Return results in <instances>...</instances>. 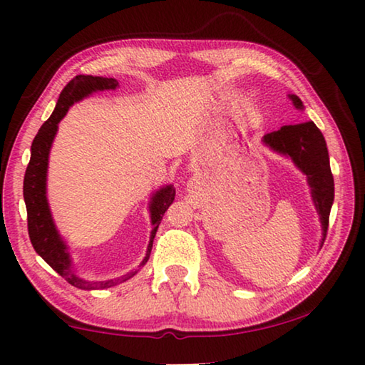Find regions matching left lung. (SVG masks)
Returning a JSON list of instances; mask_svg holds the SVG:
<instances>
[{"mask_svg":"<svg viewBox=\"0 0 365 365\" xmlns=\"http://www.w3.org/2000/svg\"><path fill=\"white\" fill-rule=\"evenodd\" d=\"M289 100L298 109H302V101L296 95H289ZM264 143L270 150L288 156L296 168L306 174L311 187V195L322 222V245L329 230L330 209L335 196V183L330 170L329 150L322 132L314 122H302L296 125H285L280 130L264 135Z\"/></svg>","mask_w":365,"mask_h":365,"instance_id":"obj_1","label":"left lung"}]
</instances>
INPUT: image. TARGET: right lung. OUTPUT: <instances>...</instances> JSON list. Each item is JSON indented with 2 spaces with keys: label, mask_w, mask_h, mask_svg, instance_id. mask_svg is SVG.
Instances as JSON below:
<instances>
[{
  "label": "right lung",
  "mask_w": 365,
  "mask_h": 365,
  "mask_svg": "<svg viewBox=\"0 0 365 365\" xmlns=\"http://www.w3.org/2000/svg\"><path fill=\"white\" fill-rule=\"evenodd\" d=\"M119 86V82L115 78L106 77H93V76H77L73 77L69 83L64 86L61 91L59 100L56 103L53 114L49 119L43 123L41 128L36 133L32 143V153H30V163L27 165L26 177H24V200H26L27 207V227L29 237L32 242L34 250L36 255L45 259V262L56 270L61 277L77 287L80 289H103L115 287L117 283H122L130 279L137 270L128 272L127 275L119 277V279L106 280V282H88L83 280L73 274L72 259L67 252V246L61 238V235L54 225L51 211H49L48 200H46V172H48V156L51 150L54 135L58 132V123L67 114V110L76 101H80L82 98L88 96L93 91L103 90H115ZM175 188L172 185H168L165 188H160L151 197L150 212H151V238L148 245L146 256L138 267H143L148 262L153 248V240L156 237L158 227L163 220L164 212L168 211L169 206L174 202Z\"/></svg>",
  "instance_id": "add662e5"
}]
</instances>
